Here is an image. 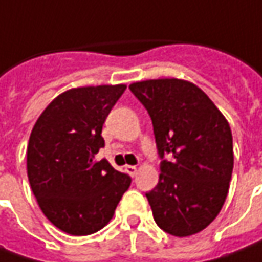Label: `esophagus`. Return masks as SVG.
Segmentation results:
<instances>
[{
    "instance_id": "obj_1",
    "label": "esophagus",
    "mask_w": 262,
    "mask_h": 262,
    "mask_svg": "<svg viewBox=\"0 0 262 262\" xmlns=\"http://www.w3.org/2000/svg\"><path fill=\"white\" fill-rule=\"evenodd\" d=\"M124 170H126V173H127V174H130L132 177L136 176V173H138V168H136L135 165H126V167H124Z\"/></svg>"
}]
</instances>
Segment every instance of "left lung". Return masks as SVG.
<instances>
[{"instance_id": "left-lung-1", "label": "left lung", "mask_w": 262, "mask_h": 262, "mask_svg": "<svg viewBox=\"0 0 262 262\" xmlns=\"http://www.w3.org/2000/svg\"><path fill=\"white\" fill-rule=\"evenodd\" d=\"M129 89L152 120L161 158L160 180L145 193L154 220L173 236L198 233L217 217L229 192L230 126L207 94L186 80H143Z\"/></svg>"}]
</instances>
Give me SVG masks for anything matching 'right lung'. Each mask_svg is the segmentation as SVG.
Listing matches in <instances>:
<instances>
[{
	"mask_svg": "<svg viewBox=\"0 0 262 262\" xmlns=\"http://www.w3.org/2000/svg\"><path fill=\"white\" fill-rule=\"evenodd\" d=\"M126 85L66 91L36 120L28 145V177L40 210L73 236L101 230L113 219L132 179L95 154L102 124Z\"/></svg>",
	"mask_w": 262,
	"mask_h": 262,
	"instance_id": "right-lung-1",
	"label": "right lung"
}]
</instances>
